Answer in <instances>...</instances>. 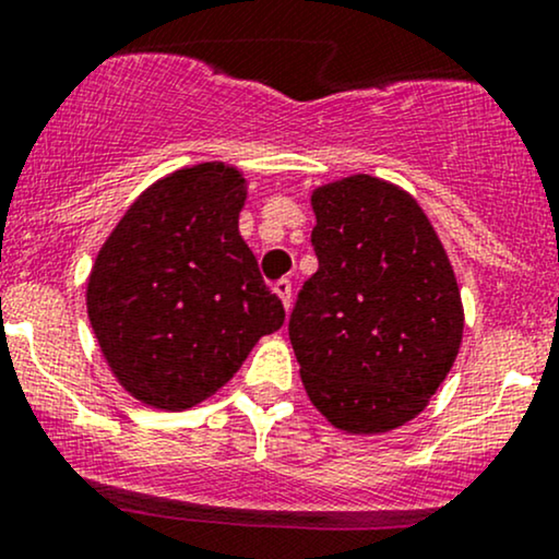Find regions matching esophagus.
I'll return each mask as SVG.
<instances>
[{
	"mask_svg": "<svg viewBox=\"0 0 559 559\" xmlns=\"http://www.w3.org/2000/svg\"><path fill=\"white\" fill-rule=\"evenodd\" d=\"M273 292L278 294L281 301H284L286 312H288V307H292V281H288V278H281V281H275Z\"/></svg>",
	"mask_w": 559,
	"mask_h": 559,
	"instance_id": "obj_1",
	"label": "esophagus"
}]
</instances>
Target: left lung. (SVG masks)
<instances>
[{
  "label": "left lung",
  "instance_id": "obj_1",
  "mask_svg": "<svg viewBox=\"0 0 559 559\" xmlns=\"http://www.w3.org/2000/svg\"><path fill=\"white\" fill-rule=\"evenodd\" d=\"M318 273L288 338L307 396L346 433H386L441 386L463 342V301L439 236L400 186L349 176L312 191Z\"/></svg>",
  "mask_w": 559,
  "mask_h": 559
}]
</instances>
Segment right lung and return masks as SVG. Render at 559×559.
<instances>
[{
	"mask_svg": "<svg viewBox=\"0 0 559 559\" xmlns=\"http://www.w3.org/2000/svg\"><path fill=\"white\" fill-rule=\"evenodd\" d=\"M241 170L202 163L159 178L102 243L86 307L118 383L157 409L226 386L284 305L239 234Z\"/></svg>",
	"mask_w": 559,
	"mask_h": 559,
	"instance_id": "right-lung-1",
	"label": "right lung"
}]
</instances>
